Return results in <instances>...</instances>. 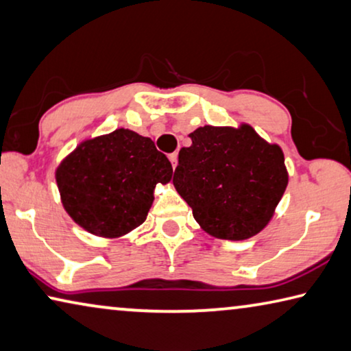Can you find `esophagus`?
Instances as JSON below:
<instances>
[{"label":"esophagus","instance_id":"esophagus-1","mask_svg":"<svg viewBox=\"0 0 351 351\" xmlns=\"http://www.w3.org/2000/svg\"><path fill=\"white\" fill-rule=\"evenodd\" d=\"M169 159H170V162H171V167H173V169H176V165H178V154L176 153L170 154Z\"/></svg>","mask_w":351,"mask_h":351}]
</instances>
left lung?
I'll use <instances>...</instances> for the list:
<instances>
[{
  "label": "left lung",
  "mask_w": 351,
  "mask_h": 351,
  "mask_svg": "<svg viewBox=\"0 0 351 351\" xmlns=\"http://www.w3.org/2000/svg\"><path fill=\"white\" fill-rule=\"evenodd\" d=\"M189 137L192 145L181 148L173 186L197 223L225 241L259 234L289 182L281 147L248 123L199 126Z\"/></svg>",
  "instance_id": "left-lung-1"
}]
</instances>
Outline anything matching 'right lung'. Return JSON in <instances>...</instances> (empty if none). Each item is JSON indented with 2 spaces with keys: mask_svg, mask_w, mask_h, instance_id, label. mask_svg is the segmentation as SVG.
Wrapping results in <instances>:
<instances>
[{
  "mask_svg": "<svg viewBox=\"0 0 351 351\" xmlns=\"http://www.w3.org/2000/svg\"><path fill=\"white\" fill-rule=\"evenodd\" d=\"M54 176L75 223L93 236L120 239L145 221L156 184L170 182L173 169L152 138L119 128L82 141Z\"/></svg>",
  "mask_w": 351,
  "mask_h": 351,
  "instance_id": "obj_1",
  "label": "right lung"
}]
</instances>
